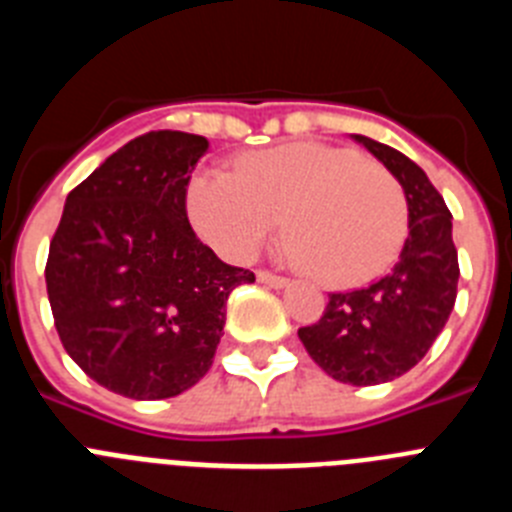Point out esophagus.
I'll use <instances>...</instances> for the list:
<instances>
[{"instance_id":"34e87169","label":"esophagus","mask_w":512,"mask_h":512,"mask_svg":"<svg viewBox=\"0 0 512 512\" xmlns=\"http://www.w3.org/2000/svg\"><path fill=\"white\" fill-rule=\"evenodd\" d=\"M256 279H259L261 284H269V287H274V289H282L289 284L287 277H277V274H271V271H259V274H256Z\"/></svg>"}]
</instances>
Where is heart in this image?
Here are the masks:
<instances>
[{"mask_svg": "<svg viewBox=\"0 0 512 512\" xmlns=\"http://www.w3.org/2000/svg\"><path fill=\"white\" fill-rule=\"evenodd\" d=\"M197 233L233 261L253 259L287 217L302 269L325 287H359L400 253L408 205L395 176L351 148L289 143L251 153L238 171L205 166L189 179Z\"/></svg>", "mask_w": 512, "mask_h": 512, "instance_id": "obj_1", "label": "heart"}]
</instances>
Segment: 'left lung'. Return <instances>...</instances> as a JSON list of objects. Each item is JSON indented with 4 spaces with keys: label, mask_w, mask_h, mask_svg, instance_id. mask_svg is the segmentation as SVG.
Returning a JSON list of instances; mask_svg holds the SVG:
<instances>
[{
    "label": "left lung",
    "mask_w": 512,
    "mask_h": 512,
    "mask_svg": "<svg viewBox=\"0 0 512 512\" xmlns=\"http://www.w3.org/2000/svg\"><path fill=\"white\" fill-rule=\"evenodd\" d=\"M400 182L408 202V238L387 277L330 295L323 318L297 330L328 377L382 384L410 372L449 320L459 284L451 212L415 161L366 135H351Z\"/></svg>",
    "instance_id": "8db88e82"
}]
</instances>
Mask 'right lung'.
<instances>
[{
    "label": "right lung",
    "mask_w": 512,
    "mask_h": 512,
    "mask_svg": "<svg viewBox=\"0 0 512 512\" xmlns=\"http://www.w3.org/2000/svg\"><path fill=\"white\" fill-rule=\"evenodd\" d=\"M210 143L151 130L66 197L45 284L63 348L97 384L133 400L182 395L207 374L225 302L256 282L194 235L187 187Z\"/></svg>",
    "instance_id": "1"
}]
</instances>
